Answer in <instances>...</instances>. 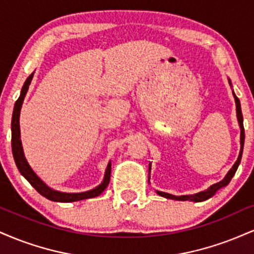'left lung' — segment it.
Returning <instances> with one entry per match:
<instances>
[{
    "label": "left lung",
    "instance_id": "obj_1",
    "mask_svg": "<svg viewBox=\"0 0 254 254\" xmlns=\"http://www.w3.org/2000/svg\"><path fill=\"white\" fill-rule=\"evenodd\" d=\"M228 82L230 84V87H232V82H230L229 78H228ZM233 95H234L235 106H237L238 123H239V127H240V153H239L238 160H237V161H235V164L233 165V167L230 168V170L228 171V173L226 174V177H224L223 179L221 180V182L214 184V185H211L210 188H208V189H206V190H204V191L198 192V193H194V194H184V196H174V194L167 193V192L156 191V193L159 194V196L165 197V198H170V199H174V200H192V202H203V200L209 199V198L214 196V194L216 193V192L220 190V189H222V188H224V186L228 185L230 180H232V178L234 177V174H235V172H237V170H238L239 165H240L241 156H243V150H244V142H245L244 118H243V112H241L240 100H239L237 95H235L234 90H233ZM150 170H151V164H149V173H150ZM149 179H150V176H149V178H148V182H149Z\"/></svg>",
    "mask_w": 254,
    "mask_h": 254
}]
</instances>
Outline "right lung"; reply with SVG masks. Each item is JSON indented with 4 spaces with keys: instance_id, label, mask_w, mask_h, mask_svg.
Wrapping results in <instances>:
<instances>
[{
    "instance_id": "1",
    "label": "right lung",
    "mask_w": 254,
    "mask_h": 254,
    "mask_svg": "<svg viewBox=\"0 0 254 254\" xmlns=\"http://www.w3.org/2000/svg\"><path fill=\"white\" fill-rule=\"evenodd\" d=\"M34 72H32L30 76L27 77V80L25 81L24 86L21 88V93H20V97L16 100L15 105H14V111H13V117H11V151H13L14 160H15V164L17 170H19L21 176L27 180L28 183L33 186L36 190L39 192L42 196H44L48 199L52 200V202H62V203H70V202H77V200L87 199V198H93L97 197L99 194H101L104 192L105 189L107 188L110 183V177H111V161L107 164L106 170H105V176L101 184H99L97 188L92 189V190L86 191V192H76V193H69V192H61L57 190H54L50 186L46 185L45 183L37 176L36 172L33 171V168L31 167L30 164L26 160L24 149H22V143L21 138H20V111H21L22 103H24V99L27 94L28 87H30L32 78H33Z\"/></svg>"
}]
</instances>
